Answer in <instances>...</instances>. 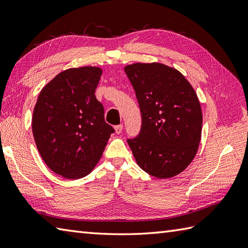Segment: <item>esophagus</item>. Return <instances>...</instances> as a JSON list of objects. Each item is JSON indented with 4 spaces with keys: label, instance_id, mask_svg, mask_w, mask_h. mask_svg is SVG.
I'll use <instances>...</instances> for the list:
<instances>
[{
    "label": "esophagus",
    "instance_id": "esophagus-1",
    "mask_svg": "<svg viewBox=\"0 0 248 248\" xmlns=\"http://www.w3.org/2000/svg\"><path fill=\"white\" fill-rule=\"evenodd\" d=\"M123 129H124V125L123 124L116 125V127H115V132L117 133V134H120L121 132H123Z\"/></svg>",
    "mask_w": 248,
    "mask_h": 248
}]
</instances>
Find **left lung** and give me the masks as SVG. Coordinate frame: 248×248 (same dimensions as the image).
<instances>
[{
	"mask_svg": "<svg viewBox=\"0 0 248 248\" xmlns=\"http://www.w3.org/2000/svg\"><path fill=\"white\" fill-rule=\"evenodd\" d=\"M141 114L140 134L127 141L139 166L159 179L171 178L193 161L202 138V114L191 84L160 62L124 67Z\"/></svg>",
	"mask_w": 248,
	"mask_h": 248,
	"instance_id": "1",
	"label": "left lung"
}]
</instances>
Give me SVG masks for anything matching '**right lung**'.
Returning a JSON list of instances; mask_svg holds the SVG:
<instances>
[{
    "label": "right lung",
    "instance_id": "obj_1",
    "mask_svg": "<svg viewBox=\"0 0 248 248\" xmlns=\"http://www.w3.org/2000/svg\"><path fill=\"white\" fill-rule=\"evenodd\" d=\"M102 70L71 68L59 73L40 92L31 129L43 160L67 179L87 176L101 157L112 133L94 92Z\"/></svg>",
    "mask_w": 248,
    "mask_h": 248
}]
</instances>
